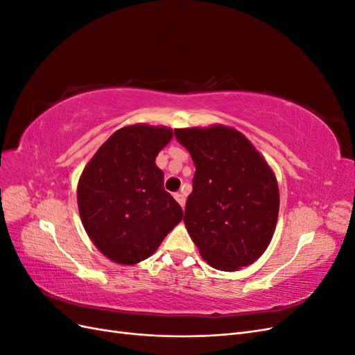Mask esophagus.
<instances>
[{
    "mask_svg": "<svg viewBox=\"0 0 355 355\" xmlns=\"http://www.w3.org/2000/svg\"><path fill=\"white\" fill-rule=\"evenodd\" d=\"M173 197H175V200L180 204L182 207H185V201H187V198H185V196H184V194H182V192H176V194H175Z\"/></svg>",
    "mask_w": 355,
    "mask_h": 355,
    "instance_id": "1",
    "label": "esophagus"
}]
</instances>
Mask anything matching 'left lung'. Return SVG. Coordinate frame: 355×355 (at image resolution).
I'll return each mask as SVG.
<instances>
[{"instance_id":"left-lung-1","label":"left lung","mask_w":355,"mask_h":355,"mask_svg":"<svg viewBox=\"0 0 355 355\" xmlns=\"http://www.w3.org/2000/svg\"><path fill=\"white\" fill-rule=\"evenodd\" d=\"M175 132L196 166L184 222L202 259L220 271L252 265L277 227L280 191L272 168L234 127Z\"/></svg>"}]
</instances>
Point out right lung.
Listing matches in <instances>:
<instances>
[{
	"label": "right lung",
	"mask_w": 355,
	"mask_h": 355,
	"mask_svg": "<svg viewBox=\"0 0 355 355\" xmlns=\"http://www.w3.org/2000/svg\"><path fill=\"white\" fill-rule=\"evenodd\" d=\"M171 137L173 130L166 125L121 127L83 170L77 188L83 227L115 263L148 259L184 218L155 164Z\"/></svg>",
	"instance_id": "add662e5"
}]
</instances>
